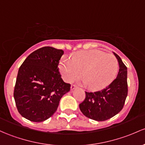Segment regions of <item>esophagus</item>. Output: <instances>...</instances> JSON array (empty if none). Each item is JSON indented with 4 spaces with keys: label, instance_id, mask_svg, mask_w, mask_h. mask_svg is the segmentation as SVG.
<instances>
[{
    "label": "esophagus",
    "instance_id": "34e87169",
    "mask_svg": "<svg viewBox=\"0 0 145 145\" xmlns=\"http://www.w3.org/2000/svg\"><path fill=\"white\" fill-rule=\"evenodd\" d=\"M76 88V85H71V90L74 89Z\"/></svg>",
    "mask_w": 145,
    "mask_h": 145
}]
</instances>
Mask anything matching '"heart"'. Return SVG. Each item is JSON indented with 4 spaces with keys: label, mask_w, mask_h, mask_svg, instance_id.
<instances>
[{
    "label": "heart",
    "mask_w": 145,
    "mask_h": 145,
    "mask_svg": "<svg viewBox=\"0 0 145 145\" xmlns=\"http://www.w3.org/2000/svg\"><path fill=\"white\" fill-rule=\"evenodd\" d=\"M119 65L112 54L99 50L80 51L73 53L71 60L62 59L59 69L67 82H72L81 76L84 85L93 90L107 87L116 76Z\"/></svg>",
    "instance_id": "heart-1"
}]
</instances>
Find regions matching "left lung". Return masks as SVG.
Wrapping results in <instances>:
<instances>
[{
  "instance_id": "obj_1",
  "label": "left lung",
  "mask_w": 145,
  "mask_h": 145,
  "mask_svg": "<svg viewBox=\"0 0 145 145\" xmlns=\"http://www.w3.org/2000/svg\"><path fill=\"white\" fill-rule=\"evenodd\" d=\"M113 53L120 66L116 78L101 90L85 92V100L79 104L83 115L91 120L106 121L118 114L124 107L128 94L127 67L120 56Z\"/></svg>"
}]
</instances>
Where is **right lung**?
<instances>
[{"label": "right lung", "mask_w": 145, "mask_h": 145, "mask_svg": "<svg viewBox=\"0 0 145 145\" xmlns=\"http://www.w3.org/2000/svg\"><path fill=\"white\" fill-rule=\"evenodd\" d=\"M64 51L44 46L30 53L19 67L14 98L21 116L44 121L57 110L71 85L63 81L58 65Z\"/></svg>", "instance_id": "add662e5"}]
</instances>
